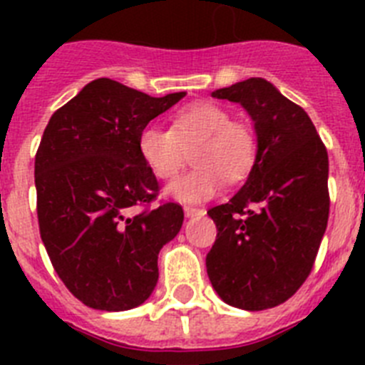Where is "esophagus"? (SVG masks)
I'll return each mask as SVG.
<instances>
[{
    "label": "esophagus",
    "mask_w": 365,
    "mask_h": 365,
    "mask_svg": "<svg viewBox=\"0 0 365 365\" xmlns=\"http://www.w3.org/2000/svg\"><path fill=\"white\" fill-rule=\"evenodd\" d=\"M205 214V210L201 208H195V206H185V215L186 217H197V215Z\"/></svg>",
    "instance_id": "esophagus-1"
}]
</instances>
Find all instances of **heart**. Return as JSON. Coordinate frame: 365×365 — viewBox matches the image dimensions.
<instances>
[{"instance_id": "b5f03b06", "label": "heart", "mask_w": 365, "mask_h": 365, "mask_svg": "<svg viewBox=\"0 0 365 365\" xmlns=\"http://www.w3.org/2000/svg\"><path fill=\"white\" fill-rule=\"evenodd\" d=\"M193 150V170L166 186V195L180 202L212 199L228 182H240L250 173L257 155L256 131L232 120L228 109L215 102H197L180 109L173 128L144 125L138 135V153L157 179L170 180L180 172Z\"/></svg>"}]
</instances>
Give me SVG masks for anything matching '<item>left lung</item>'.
Returning <instances> with one entry per match:
<instances>
[{"instance_id":"left-lung-1","label":"left lung","mask_w":365,"mask_h":365,"mask_svg":"<svg viewBox=\"0 0 365 365\" xmlns=\"http://www.w3.org/2000/svg\"><path fill=\"white\" fill-rule=\"evenodd\" d=\"M243 106L257 155L243 188L208 215L217 240L206 272L232 307L263 311L291 298L312 270L329 219V157L299 106L265 78L212 93Z\"/></svg>"}]
</instances>
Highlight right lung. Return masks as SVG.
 Wrapping results in <instances>:
<instances>
[{"mask_svg":"<svg viewBox=\"0 0 365 365\" xmlns=\"http://www.w3.org/2000/svg\"><path fill=\"white\" fill-rule=\"evenodd\" d=\"M186 93L155 96L96 78L58 109L34 163L40 235L54 270L83 305L130 311L159 279L160 248L182 227L177 202L135 214L159 193L138 135Z\"/></svg>","mask_w":365,"mask_h":365,"instance_id":"1","label":"right lung"}]
</instances>
